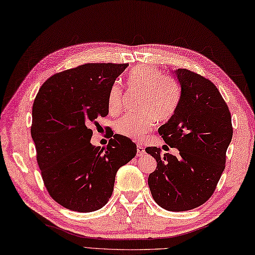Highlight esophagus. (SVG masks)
<instances>
[{"label": "esophagus", "instance_id": "obj_1", "mask_svg": "<svg viewBox=\"0 0 255 255\" xmlns=\"http://www.w3.org/2000/svg\"><path fill=\"white\" fill-rule=\"evenodd\" d=\"M145 154V148L142 147L141 145H137V156L141 157Z\"/></svg>", "mask_w": 255, "mask_h": 255}]
</instances>
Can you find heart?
Here are the masks:
<instances>
[{"label": "heart", "instance_id": "b5f03b06", "mask_svg": "<svg viewBox=\"0 0 255 255\" xmlns=\"http://www.w3.org/2000/svg\"><path fill=\"white\" fill-rule=\"evenodd\" d=\"M128 83L144 90L139 107L141 113L128 114L116 123L118 134L133 140H140L151 131L157 118L165 120L176 109L179 99L178 85L169 77H163L154 67L142 65L135 68L128 76ZM123 106L122 89L119 84L111 86L108 94V108L118 114Z\"/></svg>", "mask_w": 255, "mask_h": 255}]
</instances>
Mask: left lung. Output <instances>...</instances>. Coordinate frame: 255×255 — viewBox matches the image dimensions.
I'll return each mask as SVG.
<instances>
[{"instance_id": "left-lung-1", "label": "left lung", "mask_w": 255, "mask_h": 255, "mask_svg": "<svg viewBox=\"0 0 255 255\" xmlns=\"http://www.w3.org/2000/svg\"><path fill=\"white\" fill-rule=\"evenodd\" d=\"M175 76L181 97L158 132L179 156H162L157 147H147L146 152L157 161V169L148 176L153 200L167 211L182 212L213 195L225 169L233 126L227 104L210 80L187 69L175 70Z\"/></svg>"}]
</instances>
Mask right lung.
Returning a JSON list of instances; mask_svg holds the SVG:
<instances>
[{
  "label": "right lung",
  "mask_w": 255,
  "mask_h": 255,
  "mask_svg": "<svg viewBox=\"0 0 255 255\" xmlns=\"http://www.w3.org/2000/svg\"><path fill=\"white\" fill-rule=\"evenodd\" d=\"M128 64H85L54 74L32 106L31 136L43 182L66 209L93 212L113 195L118 170L137 149L119 134L106 148L91 144L92 123L108 115V94Z\"/></svg>",
  "instance_id": "1"
}]
</instances>
